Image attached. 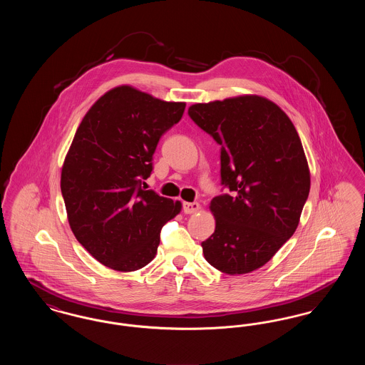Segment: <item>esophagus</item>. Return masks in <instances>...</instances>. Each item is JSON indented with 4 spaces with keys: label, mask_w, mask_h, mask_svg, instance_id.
I'll return each mask as SVG.
<instances>
[{
    "label": "esophagus",
    "mask_w": 365,
    "mask_h": 365,
    "mask_svg": "<svg viewBox=\"0 0 365 365\" xmlns=\"http://www.w3.org/2000/svg\"><path fill=\"white\" fill-rule=\"evenodd\" d=\"M200 210V204L198 202H183V212L186 215H191Z\"/></svg>",
    "instance_id": "1"
}]
</instances>
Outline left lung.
<instances>
[{
  "label": "left lung",
  "mask_w": 365,
  "mask_h": 365,
  "mask_svg": "<svg viewBox=\"0 0 365 365\" xmlns=\"http://www.w3.org/2000/svg\"><path fill=\"white\" fill-rule=\"evenodd\" d=\"M189 116L220 145L223 189L210 201L215 232L201 243L212 267L247 274L294 234L311 189L301 139L278 105L243 96L191 105Z\"/></svg>",
  "instance_id": "left-lung-1"
}]
</instances>
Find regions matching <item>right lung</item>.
<instances>
[{
  "label": "right lung",
  "instance_id": "add662e5",
  "mask_svg": "<svg viewBox=\"0 0 365 365\" xmlns=\"http://www.w3.org/2000/svg\"><path fill=\"white\" fill-rule=\"evenodd\" d=\"M185 103H165L130 86L108 91L76 130L61 171L71 230L115 271L155 259L163 226L180 202L148 190L160 138L182 119Z\"/></svg>",
  "mask_w": 365,
  "mask_h": 365
}]
</instances>
